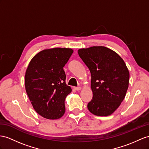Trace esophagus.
<instances>
[{
	"instance_id": "1",
	"label": "esophagus",
	"mask_w": 149,
	"mask_h": 149,
	"mask_svg": "<svg viewBox=\"0 0 149 149\" xmlns=\"http://www.w3.org/2000/svg\"><path fill=\"white\" fill-rule=\"evenodd\" d=\"M74 89L76 91H80V90H81V87H74Z\"/></svg>"
}]
</instances>
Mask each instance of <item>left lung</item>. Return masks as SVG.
<instances>
[{
	"mask_svg": "<svg viewBox=\"0 0 149 149\" xmlns=\"http://www.w3.org/2000/svg\"><path fill=\"white\" fill-rule=\"evenodd\" d=\"M78 53L91 74L93 99L87 108L94 115H111L123 101L128 88L130 74L124 60L102 46L81 48Z\"/></svg>",
	"mask_w": 149,
	"mask_h": 149,
	"instance_id": "8db88e82",
	"label": "left lung"
}]
</instances>
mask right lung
I'll return each mask as SVG.
<instances>
[{"instance_id": "obj_1", "label": "right lung", "mask_w": 149, "mask_h": 149, "mask_svg": "<svg viewBox=\"0 0 149 149\" xmlns=\"http://www.w3.org/2000/svg\"><path fill=\"white\" fill-rule=\"evenodd\" d=\"M73 52L67 48L43 49L33 56L26 69V93L34 109L47 119H59L65 112V100L72 89L66 84L63 67Z\"/></svg>"}]
</instances>
